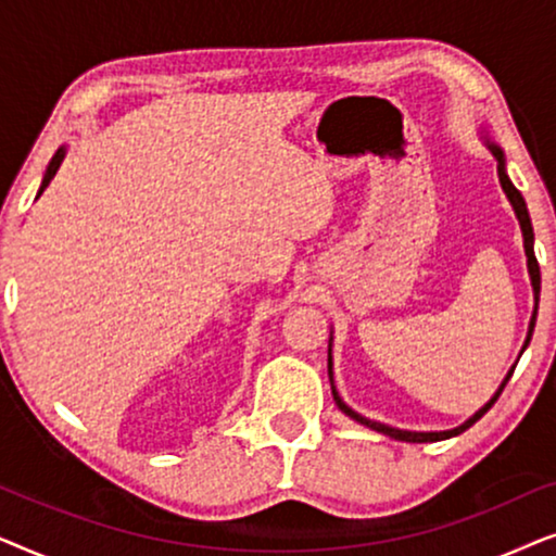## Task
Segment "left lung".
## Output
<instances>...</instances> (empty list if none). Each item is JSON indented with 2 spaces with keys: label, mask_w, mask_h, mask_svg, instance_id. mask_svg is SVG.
I'll return each instance as SVG.
<instances>
[{
  "label": "left lung",
  "mask_w": 556,
  "mask_h": 556,
  "mask_svg": "<svg viewBox=\"0 0 556 556\" xmlns=\"http://www.w3.org/2000/svg\"><path fill=\"white\" fill-rule=\"evenodd\" d=\"M491 151H493V156L498 159V179H501V187H504L506 197H508V200H511L514 210H516V217H519V225H521V232H523V250H527V257H529V276H531V286H534V299H536V306H534V316H531V324H529V337H527V344H523V349H527V346H529V341H531V333H534L536 308H539V288H542V273H539V263H536V255H534V230H531V219H529L527 202H523L521 192L511 185V179H508V174H506V169H504V154H501V149H498V147H491ZM523 349H521V352H523ZM514 369H516V367H511V371H508L506 379H504V384L498 387V392L493 394V400L489 402V405H483L481 409H478V413H476L473 417H470L468 422H463L460 428H455V430H445V432H409V430L390 428V425L371 422V420H367V417H362L359 413H354L352 407H346L344 402H341V397L337 394V390H333V400H337V405H339L341 413H346L349 417H352V420L362 422V425H367V428H371V430L382 432V435H390V438H394V440H405V443H435V440H447V438H453V435H460L463 430H468L470 425L481 420V417H483L485 413H489V409L493 407V402L498 400V394L504 392V387H506L508 379H511ZM329 377H331V356H329Z\"/></svg>",
  "instance_id": "1"
}]
</instances>
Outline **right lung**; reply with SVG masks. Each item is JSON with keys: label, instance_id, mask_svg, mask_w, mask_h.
<instances>
[{"label": "right lung", "instance_id": "add662e5", "mask_svg": "<svg viewBox=\"0 0 556 556\" xmlns=\"http://www.w3.org/2000/svg\"><path fill=\"white\" fill-rule=\"evenodd\" d=\"M63 156H65V151L63 149H58V154L52 156V162H50V166H48V174H45V179H42V187H40V194L45 192V187L50 185L52 181V177H55L58 174V166H60V162H63Z\"/></svg>", "mask_w": 556, "mask_h": 556}]
</instances>
